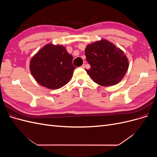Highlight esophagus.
<instances>
[{
	"instance_id": "obj_1",
	"label": "esophagus",
	"mask_w": 157,
	"mask_h": 157,
	"mask_svg": "<svg viewBox=\"0 0 157 157\" xmlns=\"http://www.w3.org/2000/svg\"><path fill=\"white\" fill-rule=\"evenodd\" d=\"M85 65H86V62H84V63L82 64V65L81 66L82 68H84L85 67Z\"/></svg>"
}]
</instances>
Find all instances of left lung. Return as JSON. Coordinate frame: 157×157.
Listing matches in <instances>:
<instances>
[{
    "instance_id": "8db88e82",
    "label": "left lung",
    "mask_w": 157,
    "mask_h": 157,
    "mask_svg": "<svg viewBox=\"0 0 157 157\" xmlns=\"http://www.w3.org/2000/svg\"><path fill=\"white\" fill-rule=\"evenodd\" d=\"M85 56L90 65V68L85 70L94 82L103 86L118 84L129 67L124 52L106 39L88 44L85 48Z\"/></svg>"
}]
</instances>
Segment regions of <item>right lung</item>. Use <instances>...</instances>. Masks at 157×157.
Wrapping results in <instances>:
<instances>
[{
  "mask_svg": "<svg viewBox=\"0 0 157 157\" xmlns=\"http://www.w3.org/2000/svg\"><path fill=\"white\" fill-rule=\"evenodd\" d=\"M73 58L65 46L47 44L33 56L29 69L41 86L52 90L59 89L73 77L75 69Z\"/></svg>",
  "mask_w": 157,
  "mask_h": 157,
  "instance_id": "obj_1",
  "label": "right lung"
}]
</instances>
